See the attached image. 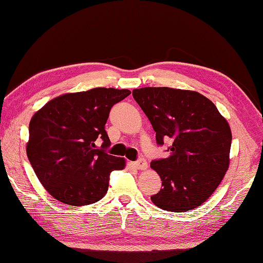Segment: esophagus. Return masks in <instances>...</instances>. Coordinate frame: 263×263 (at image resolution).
Wrapping results in <instances>:
<instances>
[{
    "mask_svg": "<svg viewBox=\"0 0 263 263\" xmlns=\"http://www.w3.org/2000/svg\"><path fill=\"white\" fill-rule=\"evenodd\" d=\"M132 165L137 170H145L146 167H148V163H146V160L143 158L136 160V162H134Z\"/></svg>",
    "mask_w": 263,
    "mask_h": 263,
    "instance_id": "1",
    "label": "esophagus"
}]
</instances>
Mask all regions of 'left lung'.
Returning a JSON list of instances; mask_svg holds the SVG:
<instances>
[{
	"instance_id": "obj_1",
	"label": "left lung",
	"mask_w": 263,
	"mask_h": 263,
	"mask_svg": "<svg viewBox=\"0 0 263 263\" xmlns=\"http://www.w3.org/2000/svg\"><path fill=\"white\" fill-rule=\"evenodd\" d=\"M133 97L153 124L158 145L171 140L167 158L150 166L162 179L151 196L158 208L190 211L209 199L230 164L232 134L213 101L196 91L142 87Z\"/></svg>"
}]
</instances>
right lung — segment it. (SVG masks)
I'll list each match as a JSON object with an SVG mask.
<instances>
[{
    "mask_svg": "<svg viewBox=\"0 0 263 263\" xmlns=\"http://www.w3.org/2000/svg\"><path fill=\"white\" fill-rule=\"evenodd\" d=\"M129 90L96 87L59 96L40 108L29 124L26 154L41 185L69 205H87L107 193L109 174L126 160L105 153L110 145L105 124L114 104ZM103 141L98 149L95 142Z\"/></svg>",
    "mask_w": 263,
    "mask_h": 263,
    "instance_id": "1",
    "label": "right lung"
}]
</instances>
